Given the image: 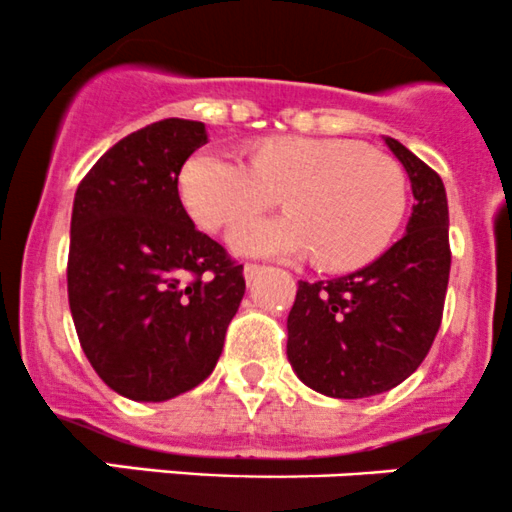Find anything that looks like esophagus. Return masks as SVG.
<instances>
[{
    "label": "esophagus",
    "mask_w": 512,
    "mask_h": 512,
    "mask_svg": "<svg viewBox=\"0 0 512 512\" xmlns=\"http://www.w3.org/2000/svg\"><path fill=\"white\" fill-rule=\"evenodd\" d=\"M242 272H245V280H247V282H255L257 277H260L262 272H265V267L255 265V262H247L245 270H242Z\"/></svg>",
    "instance_id": "1"
}]
</instances>
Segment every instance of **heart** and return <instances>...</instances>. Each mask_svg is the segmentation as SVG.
<instances>
[{"mask_svg":"<svg viewBox=\"0 0 512 512\" xmlns=\"http://www.w3.org/2000/svg\"><path fill=\"white\" fill-rule=\"evenodd\" d=\"M180 198L208 230L274 204L277 219H247L230 230L232 250L250 257L312 255L324 270H356L379 257L406 210L399 163L342 138L277 136L252 148V163L203 148L180 170Z\"/></svg>","mask_w":512,"mask_h":512,"instance_id":"1","label":"heart"}]
</instances>
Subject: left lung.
Here are the masks:
<instances>
[{"mask_svg": "<svg viewBox=\"0 0 512 512\" xmlns=\"http://www.w3.org/2000/svg\"><path fill=\"white\" fill-rule=\"evenodd\" d=\"M414 190L406 235L371 265L299 282L287 317V359L309 389L364 399L394 389L426 359L443 317L451 247L443 180L396 138H384Z\"/></svg>", "mask_w": 512, "mask_h": 512, "instance_id": "8db88e82", "label": "left lung"}]
</instances>
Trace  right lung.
Instances as JSON below:
<instances>
[{"label": "right lung", "mask_w": 512, "mask_h": 512, "mask_svg": "<svg viewBox=\"0 0 512 512\" xmlns=\"http://www.w3.org/2000/svg\"><path fill=\"white\" fill-rule=\"evenodd\" d=\"M205 143V123L165 118L108 148L76 188L71 317L126 399L168 401L208 379L245 294L242 265L180 203V168Z\"/></svg>", "instance_id": "obj_1"}]
</instances>
